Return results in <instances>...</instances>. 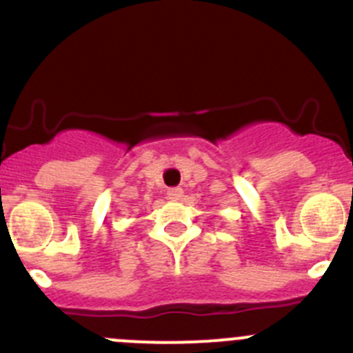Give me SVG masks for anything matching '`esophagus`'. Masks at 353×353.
I'll list each match as a JSON object with an SVG mask.
<instances>
[{
  "label": "esophagus",
  "instance_id": "obj_1",
  "mask_svg": "<svg viewBox=\"0 0 353 353\" xmlns=\"http://www.w3.org/2000/svg\"><path fill=\"white\" fill-rule=\"evenodd\" d=\"M183 196H184V191L181 190V188H170V190L167 191V198H169V200H172V201L181 200Z\"/></svg>",
  "mask_w": 353,
  "mask_h": 353
}]
</instances>
